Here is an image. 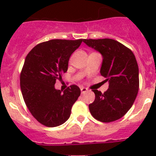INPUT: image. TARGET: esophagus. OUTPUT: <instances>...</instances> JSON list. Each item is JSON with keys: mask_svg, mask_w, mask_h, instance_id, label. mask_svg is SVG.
Here are the masks:
<instances>
[{"mask_svg": "<svg viewBox=\"0 0 156 156\" xmlns=\"http://www.w3.org/2000/svg\"><path fill=\"white\" fill-rule=\"evenodd\" d=\"M81 94H84L86 92H87L88 89H87V88H86V87H81Z\"/></svg>", "mask_w": 156, "mask_h": 156, "instance_id": "34e87169", "label": "esophagus"}]
</instances>
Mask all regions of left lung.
Returning <instances> with one entry per match:
<instances>
[{
  "label": "left lung",
  "mask_w": 156,
  "mask_h": 156,
  "mask_svg": "<svg viewBox=\"0 0 156 156\" xmlns=\"http://www.w3.org/2000/svg\"><path fill=\"white\" fill-rule=\"evenodd\" d=\"M83 41L103 56L100 69L102 76L108 81V88L95 94L89 109L94 119L112 122L123 117L131 108L139 90V69L133 52L115 40L84 39Z\"/></svg>",
  "instance_id": "obj_1"
}]
</instances>
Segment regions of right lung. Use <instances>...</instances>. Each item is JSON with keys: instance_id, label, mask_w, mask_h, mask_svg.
I'll return each instance as SVG.
<instances>
[{"instance_id": "right-lung-1", "label": "right lung", "mask_w": 156, "mask_h": 156, "mask_svg": "<svg viewBox=\"0 0 156 156\" xmlns=\"http://www.w3.org/2000/svg\"><path fill=\"white\" fill-rule=\"evenodd\" d=\"M84 39H54L36 45L28 53L20 74V87L28 108L34 119L47 127H56L70 117L81 94L77 85L62 92L55 89L57 79L68 70L69 58Z\"/></svg>"}]
</instances>
